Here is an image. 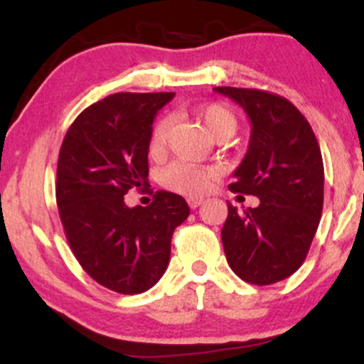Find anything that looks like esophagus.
I'll return each mask as SVG.
<instances>
[{
  "instance_id": "obj_1",
  "label": "esophagus",
  "mask_w": 364,
  "mask_h": 364,
  "mask_svg": "<svg viewBox=\"0 0 364 364\" xmlns=\"http://www.w3.org/2000/svg\"><path fill=\"white\" fill-rule=\"evenodd\" d=\"M188 205L190 208H196L202 205V198H188Z\"/></svg>"
}]
</instances>
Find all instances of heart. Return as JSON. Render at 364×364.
Masks as SVG:
<instances>
[{
  "label": "heart",
  "instance_id": "b5f03b06",
  "mask_svg": "<svg viewBox=\"0 0 364 364\" xmlns=\"http://www.w3.org/2000/svg\"><path fill=\"white\" fill-rule=\"evenodd\" d=\"M196 119L205 127L208 135L215 140H224L231 136L237 128L235 112L219 102H210L198 106L193 111ZM169 133V119L161 118L156 121L149 136V152L152 156L161 154L166 147ZM219 176V169L210 166H195L190 162H173L162 169L161 185L176 193L188 196H202L210 190Z\"/></svg>",
  "mask_w": 364,
  "mask_h": 364
}]
</instances>
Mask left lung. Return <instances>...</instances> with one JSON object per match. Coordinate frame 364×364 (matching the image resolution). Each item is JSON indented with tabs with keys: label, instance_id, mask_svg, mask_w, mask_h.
Listing matches in <instances>:
<instances>
[{
	"label": "left lung",
	"instance_id": "obj_1",
	"mask_svg": "<svg viewBox=\"0 0 364 364\" xmlns=\"http://www.w3.org/2000/svg\"><path fill=\"white\" fill-rule=\"evenodd\" d=\"M252 121L248 152L229 185L260 205L228 202L223 232L229 267L245 282L269 286L303 265L323 208V161L315 133L294 104L258 89L214 87Z\"/></svg>",
	"mask_w": 364,
	"mask_h": 364
}]
</instances>
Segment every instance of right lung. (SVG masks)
Returning a JSON list of instances; mask_svg holds the SVG:
<instances>
[{
  "mask_svg": "<svg viewBox=\"0 0 364 364\" xmlns=\"http://www.w3.org/2000/svg\"><path fill=\"white\" fill-rule=\"evenodd\" d=\"M173 92H119L83 109L58 157L56 203L66 241L82 269L107 289L139 294L166 272L174 229L190 207L159 190L129 208L128 190L149 186V136Z\"/></svg>",
  "mask_w": 364,
  "mask_h": 364,
  "instance_id": "obj_1",
  "label": "right lung"
}]
</instances>
